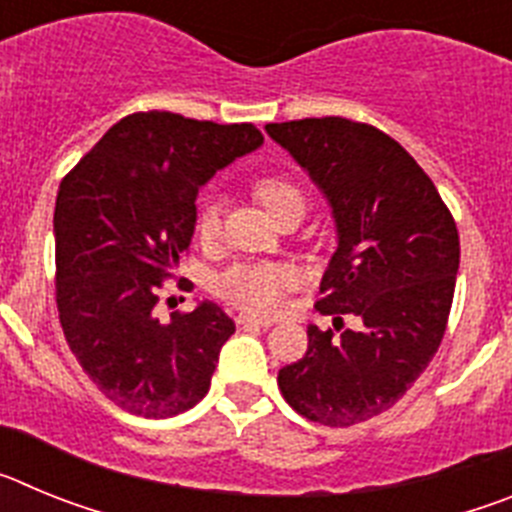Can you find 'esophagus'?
<instances>
[{
    "label": "esophagus",
    "instance_id": "34e87169",
    "mask_svg": "<svg viewBox=\"0 0 512 512\" xmlns=\"http://www.w3.org/2000/svg\"><path fill=\"white\" fill-rule=\"evenodd\" d=\"M235 323L243 325V328H248V325H251V328H271V325H274V320L253 318V315H238V318H235Z\"/></svg>",
    "mask_w": 512,
    "mask_h": 512
}]
</instances>
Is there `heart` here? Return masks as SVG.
<instances>
[{
    "label": "heart",
    "instance_id": "b5f03b06",
    "mask_svg": "<svg viewBox=\"0 0 512 512\" xmlns=\"http://www.w3.org/2000/svg\"><path fill=\"white\" fill-rule=\"evenodd\" d=\"M253 197L264 205L274 220H282L287 212L305 210V194L300 184L292 182L287 174L266 171L253 182ZM223 230V210L220 202L210 200L194 215V235L202 246H212ZM297 284L295 269L274 261H256V264H235L217 279V295L230 305L241 307L256 315H271L282 305L284 295Z\"/></svg>",
    "mask_w": 512,
    "mask_h": 512
}]
</instances>
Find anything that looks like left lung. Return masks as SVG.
<instances>
[{
	"instance_id": "left-lung-1",
	"label": "left lung",
	"mask_w": 512,
	"mask_h": 512,
	"mask_svg": "<svg viewBox=\"0 0 512 512\" xmlns=\"http://www.w3.org/2000/svg\"><path fill=\"white\" fill-rule=\"evenodd\" d=\"M333 207L338 248L307 351L279 369V390L302 418L348 428L390 410L431 364L449 323L459 230L436 184L374 125L346 117L269 122ZM357 318L343 329L342 318Z\"/></svg>"
}]
</instances>
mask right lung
I'll return each mask as SVG.
<instances>
[{
  "instance_id": "add662e5",
  "label": "right lung",
  "mask_w": 512,
  "mask_h": 512,
  "mask_svg": "<svg viewBox=\"0 0 512 512\" xmlns=\"http://www.w3.org/2000/svg\"><path fill=\"white\" fill-rule=\"evenodd\" d=\"M261 143L251 122L135 112L63 176L53 212L58 318L81 369L117 408L171 418L210 390L235 323L215 302L161 323L158 289L192 243L202 184Z\"/></svg>"
}]
</instances>
